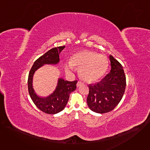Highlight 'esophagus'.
Segmentation results:
<instances>
[{"label": "esophagus", "instance_id": "34e87169", "mask_svg": "<svg viewBox=\"0 0 150 150\" xmlns=\"http://www.w3.org/2000/svg\"><path fill=\"white\" fill-rule=\"evenodd\" d=\"M83 83L82 82H81V81H78V82H77V83H76V86H77V87H79V86H81V85H82V84H83Z\"/></svg>", "mask_w": 150, "mask_h": 150}]
</instances>
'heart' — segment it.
Returning a JSON list of instances; mask_svg holds the SVG:
<instances>
[{"instance_id":"b5f03b06","label":"heart","mask_w":150,"mask_h":150,"mask_svg":"<svg viewBox=\"0 0 150 150\" xmlns=\"http://www.w3.org/2000/svg\"><path fill=\"white\" fill-rule=\"evenodd\" d=\"M74 66L79 68L80 76L85 81L95 82L106 72L109 67L107 57L93 51L83 50L73 56L71 62L66 63L67 72H72Z\"/></svg>"}]
</instances>
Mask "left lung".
<instances>
[{"label": "left lung", "instance_id": "left-lung-1", "mask_svg": "<svg viewBox=\"0 0 150 150\" xmlns=\"http://www.w3.org/2000/svg\"><path fill=\"white\" fill-rule=\"evenodd\" d=\"M111 70L101 81L88 85L87 102L90 110L98 113L113 110L122 100L126 88V76L121 64L109 56Z\"/></svg>", "mask_w": 150, "mask_h": 150}]
</instances>
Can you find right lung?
<instances>
[{"mask_svg": "<svg viewBox=\"0 0 150 150\" xmlns=\"http://www.w3.org/2000/svg\"><path fill=\"white\" fill-rule=\"evenodd\" d=\"M65 46L54 47L40 56L34 63L28 78V92L31 98L37 108L46 113L56 114L62 111L68 101L70 94L75 90L77 81L72 82L59 78L53 94L47 97H40L33 88V78L35 71L45 64H57L59 62V53Z\"/></svg>", "mask_w": 150, "mask_h": 150, "instance_id": "1", "label": "right lung"}]
</instances>
